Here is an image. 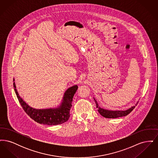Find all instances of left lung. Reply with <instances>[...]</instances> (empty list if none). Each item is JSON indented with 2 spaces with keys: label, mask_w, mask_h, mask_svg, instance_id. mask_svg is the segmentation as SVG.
Wrapping results in <instances>:
<instances>
[{
  "label": "left lung",
  "mask_w": 158,
  "mask_h": 158,
  "mask_svg": "<svg viewBox=\"0 0 158 158\" xmlns=\"http://www.w3.org/2000/svg\"><path fill=\"white\" fill-rule=\"evenodd\" d=\"M94 100L95 101L96 106H97V108H98L99 113L102 116L104 117L105 118H118L121 117L126 116L128 114L131 113L133 110V109L135 108V106H133L131 108L128 109L127 110H126V111H110V110H105V109L100 108L98 106V103L96 101V100L95 99H94ZM137 104H138V102L136 104L135 106Z\"/></svg>",
  "instance_id": "obj_1"
}]
</instances>
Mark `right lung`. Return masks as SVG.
Masks as SVG:
<instances>
[{
    "label": "right lung",
    "instance_id": "add662e5",
    "mask_svg": "<svg viewBox=\"0 0 158 158\" xmlns=\"http://www.w3.org/2000/svg\"><path fill=\"white\" fill-rule=\"evenodd\" d=\"M14 87L15 94L24 111L32 120L38 123L46 125H57L66 122L70 117V110L72 107L73 97L78 88L77 85L69 88L64 93L62 102L56 108L37 110L30 107L21 98L16 89L15 79H14Z\"/></svg>",
    "mask_w": 158,
    "mask_h": 158
}]
</instances>
